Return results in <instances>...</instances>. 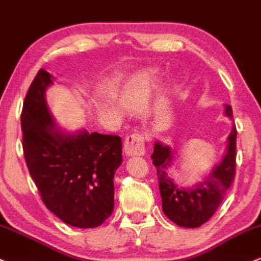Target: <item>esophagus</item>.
Listing matches in <instances>:
<instances>
[{"label": "esophagus", "instance_id": "obj_1", "mask_svg": "<svg viewBox=\"0 0 261 261\" xmlns=\"http://www.w3.org/2000/svg\"><path fill=\"white\" fill-rule=\"evenodd\" d=\"M124 151L127 156H141L145 152V137L142 134H131L125 139Z\"/></svg>", "mask_w": 261, "mask_h": 261}]
</instances>
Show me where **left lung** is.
Instances as JSON below:
<instances>
[{
	"instance_id": "left-lung-1",
	"label": "left lung",
	"mask_w": 261,
	"mask_h": 261,
	"mask_svg": "<svg viewBox=\"0 0 261 261\" xmlns=\"http://www.w3.org/2000/svg\"><path fill=\"white\" fill-rule=\"evenodd\" d=\"M224 114L230 119L233 117L230 105H225ZM236 148L237 128L233 126L230 135L228 136L227 152L222 162L212 170L204 182L187 190L178 187L167 174V168L173 159L170 146L162 145L159 141L154 142L151 159L157 170L162 210L168 219L185 228H198L211 219L224 199L236 176Z\"/></svg>"
}]
</instances>
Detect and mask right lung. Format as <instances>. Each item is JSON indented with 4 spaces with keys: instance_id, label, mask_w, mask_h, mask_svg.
<instances>
[{
    "instance_id": "right-lung-1",
    "label": "right lung",
    "mask_w": 261,
    "mask_h": 261,
    "mask_svg": "<svg viewBox=\"0 0 261 261\" xmlns=\"http://www.w3.org/2000/svg\"><path fill=\"white\" fill-rule=\"evenodd\" d=\"M53 76L39 69L21 114L25 163L43 203L65 224L96 228L114 211V174L122 162L121 137L65 134L45 102Z\"/></svg>"
}]
</instances>
